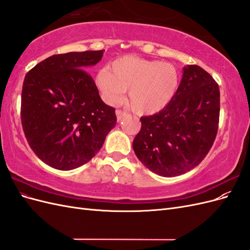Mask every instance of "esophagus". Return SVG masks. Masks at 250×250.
<instances>
[{
  "label": "esophagus",
  "instance_id": "esophagus-1",
  "mask_svg": "<svg viewBox=\"0 0 250 250\" xmlns=\"http://www.w3.org/2000/svg\"><path fill=\"white\" fill-rule=\"evenodd\" d=\"M116 115H117V120H118V122H120V121H122V120H123V118L126 116V112L122 111L121 109H118V110L116 111Z\"/></svg>",
  "mask_w": 250,
  "mask_h": 250
}]
</instances>
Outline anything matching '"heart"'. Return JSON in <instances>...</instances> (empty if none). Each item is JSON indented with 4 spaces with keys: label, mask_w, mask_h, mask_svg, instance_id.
Here are the masks:
<instances>
[{
    "label": "heart",
    "mask_w": 250,
    "mask_h": 250,
    "mask_svg": "<svg viewBox=\"0 0 250 250\" xmlns=\"http://www.w3.org/2000/svg\"><path fill=\"white\" fill-rule=\"evenodd\" d=\"M97 76L98 86L110 103L119 102L128 90L131 108L140 115L164 109L175 96L179 73L172 63L135 56H124Z\"/></svg>",
    "instance_id": "obj_1"
}]
</instances>
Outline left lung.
<instances>
[{"instance_id":"obj_1","label":"left lung","mask_w":250,"mask_h":250,"mask_svg":"<svg viewBox=\"0 0 250 250\" xmlns=\"http://www.w3.org/2000/svg\"><path fill=\"white\" fill-rule=\"evenodd\" d=\"M220 90L202 67L188 64L172 101L160 112L142 117L132 147L141 163L158 175H181L198 166L216 139Z\"/></svg>"}]
</instances>
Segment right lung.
I'll return each mask as SVG.
<instances>
[{"label": "right lung", "instance_id": "1", "mask_svg": "<svg viewBox=\"0 0 250 250\" xmlns=\"http://www.w3.org/2000/svg\"><path fill=\"white\" fill-rule=\"evenodd\" d=\"M104 50L50 56L25 76L21 120L30 148L50 167L69 171L86 164L116 126L115 108L105 104L85 67Z\"/></svg>", "mask_w": 250, "mask_h": 250}]
</instances>
